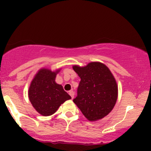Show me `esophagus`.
Listing matches in <instances>:
<instances>
[{
	"mask_svg": "<svg viewBox=\"0 0 151 151\" xmlns=\"http://www.w3.org/2000/svg\"><path fill=\"white\" fill-rule=\"evenodd\" d=\"M68 94H69V95L71 96V99H74V91H68Z\"/></svg>",
	"mask_w": 151,
	"mask_h": 151,
	"instance_id": "34e87169",
	"label": "esophagus"
}]
</instances>
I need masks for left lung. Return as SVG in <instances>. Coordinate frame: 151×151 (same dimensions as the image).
Returning a JSON list of instances; mask_svg holds the SVG:
<instances>
[{"label": "left lung", "mask_w": 151, "mask_h": 151, "mask_svg": "<svg viewBox=\"0 0 151 151\" xmlns=\"http://www.w3.org/2000/svg\"><path fill=\"white\" fill-rule=\"evenodd\" d=\"M73 69L81 79L73 101L88 121L102 119L118 99V85L113 74L100 62H91L85 66L74 65Z\"/></svg>", "instance_id": "1"}]
</instances>
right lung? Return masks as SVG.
Here are the masks:
<instances>
[{
    "label": "right lung",
    "instance_id": "right-lung-1",
    "mask_svg": "<svg viewBox=\"0 0 151 151\" xmlns=\"http://www.w3.org/2000/svg\"><path fill=\"white\" fill-rule=\"evenodd\" d=\"M61 68L52 71L42 68L38 71L30 83L28 98L32 106L43 116H50L71 96L63 90V86L56 83V75Z\"/></svg>",
    "mask_w": 151,
    "mask_h": 151
}]
</instances>
